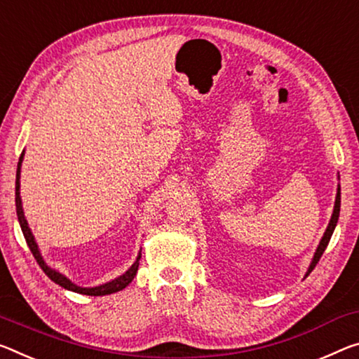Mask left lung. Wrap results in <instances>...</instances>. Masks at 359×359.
I'll return each mask as SVG.
<instances>
[{
	"label": "left lung",
	"mask_w": 359,
	"mask_h": 359,
	"mask_svg": "<svg viewBox=\"0 0 359 359\" xmlns=\"http://www.w3.org/2000/svg\"><path fill=\"white\" fill-rule=\"evenodd\" d=\"M339 214H340V189L337 190V198H335V206H334V214H332V217H331V222H329V225H327V230H326V233H324V236H323V240H321V243H320V246H318V249H316V252H315V257H313V260H311V265H310V269H309V271H306V276H309L310 273L313 271V269H315L318 262H320V259H321L323 252L326 251L327 244H329V241H331V236H332V233H334L335 225H337Z\"/></svg>",
	"instance_id": "1"
}]
</instances>
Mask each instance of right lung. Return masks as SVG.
Listing matches in <instances>:
<instances>
[{
  "label": "right lung",
  "instance_id": "1",
  "mask_svg": "<svg viewBox=\"0 0 359 359\" xmlns=\"http://www.w3.org/2000/svg\"><path fill=\"white\" fill-rule=\"evenodd\" d=\"M22 158H24V151H22V155L19 158V164H17V174H15V210H17V219H19V224H20V229L24 231V236H25V241L28 244V248H30V251L33 254V257L36 259L38 265L41 266V270L46 273V275L53 280L55 284H59V286L68 289V291H73V292H78V294H86V295H107V294H113V292H118L121 291L128 286V284L134 280L135 273L139 270V260H140V254L137 260L134 262V265L130 266V269L121 275L116 280H113L107 284H102V286L97 287H79L76 284H73L70 280H67L64 275H60L59 271H55L53 269H49V266L44 264V260L41 257V254L38 251V246L35 243V238H33L30 229H28V224L25 220V215H24V209H22V201H20V164H22Z\"/></svg>",
  "mask_w": 359,
  "mask_h": 359
}]
</instances>
